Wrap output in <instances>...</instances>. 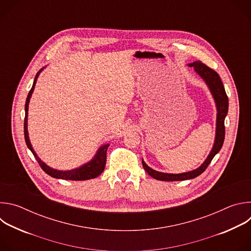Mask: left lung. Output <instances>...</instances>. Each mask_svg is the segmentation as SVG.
I'll list each match as a JSON object with an SVG mask.
<instances>
[{
    "label": "left lung",
    "instance_id": "8db88e82",
    "mask_svg": "<svg viewBox=\"0 0 251 251\" xmlns=\"http://www.w3.org/2000/svg\"><path fill=\"white\" fill-rule=\"evenodd\" d=\"M190 66H193L195 70L200 75L203 80L206 82L208 85L214 100L217 102V107H218V119H217V135H216V141H214V145L213 148L204 161V163L198 168L197 170H194L192 172L188 173H183V174H166V173H160L157 172L150 167H148L145 162L142 160V165L144 167L145 171L156 180L160 181H167V182H174V181H184V180H190V178H194L198 176H200L201 173L205 171L207 166L210 164L211 160L213 157L216 156L220 150L223 147L224 141H225V136H226V127H225V118L227 114L228 110V97L226 95L225 86L223 84V81L218 75L216 70H213L212 68L208 67L204 63H202L201 60L195 61L194 63L189 64Z\"/></svg>",
    "mask_w": 251,
    "mask_h": 251
}]
</instances>
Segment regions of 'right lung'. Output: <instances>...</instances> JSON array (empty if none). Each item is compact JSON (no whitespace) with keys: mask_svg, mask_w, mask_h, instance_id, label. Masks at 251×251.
Segmentation results:
<instances>
[{"mask_svg":"<svg viewBox=\"0 0 251 251\" xmlns=\"http://www.w3.org/2000/svg\"><path fill=\"white\" fill-rule=\"evenodd\" d=\"M40 74V71L35 75V78L33 80V84L32 87L30 88L27 97H26V101L25 104V124H24V132H25V144L27 146V148L31 151V153L33 154L35 160L38 161V163L40 164L41 168L50 176L52 177H56V178H62V180H70V181H85V180H90V178H94L96 176H98L105 168V164H106V152H107V148L109 147V145H104L103 147H101L98 151V153L96 154V156L94 157V159L92 161H90L89 163L85 164L84 166L75 169V170H71V171H57L54 169L50 168L49 166H47L44 162L41 161V159L37 156V154L34 153V151L31 148L30 142L28 139V135H27V107H28V102H29V98L31 96V93L33 91L34 88V84L35 81H37L38 75Z\"/></svg>","mask_w":251,"mask_h":251,"instance_id":"1","label":"right lung"}]
</instances>
